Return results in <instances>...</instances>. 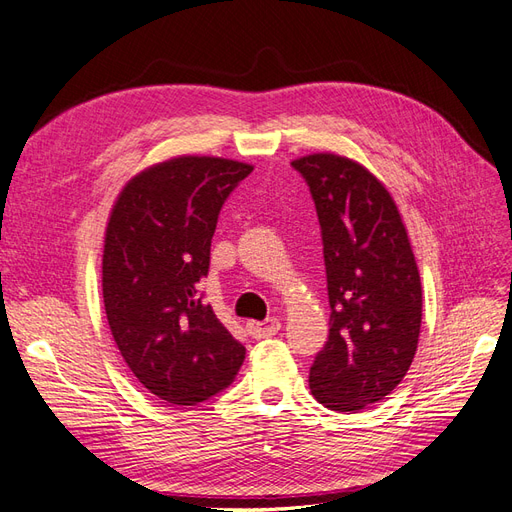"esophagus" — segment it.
<instances>
[{
  "mask_svg": "<svg viewBox=\"0 0 512 512\" xmlns=\"http://www.w3.org/2000/svg\"><path fill=\"white\" fill-rule=\"evenodd\" d=\"M245 329H247V333H250V335L256 337V339L271 337V335H275L277 331H280V320H277V318H269V320H265V322L250 320V322L245 324Z\"/></svg>",
  "mask_w": 512,
  "mask_h": 512,
  "instance_id": "1",
  "label": "esophagus"
}]
</instances>
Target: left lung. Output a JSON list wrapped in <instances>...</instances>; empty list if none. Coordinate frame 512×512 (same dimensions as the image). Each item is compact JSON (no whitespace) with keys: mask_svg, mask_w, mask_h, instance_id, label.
I'll use <instances>...</instances> for the list:
<instances>
[{"mask_svg":"<svg viewBox=\"0 0 512 512\" xmlns=\"http://www.w3.org/2000/svg\"><path fill=\"white\" fill-rule=\"evenodd\" d=\"M292 168L316 205L331 305L309 389L324 408L356 412L408 374L421 333V275L395 200L367 168L335 153Z\"/></svg>","mask_w":512,"mask_h":512,"instance_id":"8db88e82","label":"left lung"}]
</instances>
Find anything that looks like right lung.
Segmentation results:
<instances>
[{"label":"right lung","instance_id":"obj_1","mask_svg":"<svg viewBox=\"0 0 512 512\" xmlns=\"http://www.w3.org/2000/svg\"><path fill=\"white\" fill-rule=\"evenodd\" d=\"M254 166L181 156L136 175L106 226L104 309L136 380L173 406L224 391L245 348L203 301L211 239L230 192Z\"/></svg>","mask_w":512,"mask_h":512}]
</instances>
